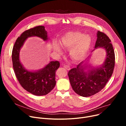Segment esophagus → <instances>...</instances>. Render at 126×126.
I'll use <instances>...</instances> for the list:
<instances>
[{"label":"esophagus","mask_w":126,"mask_h":126,"mask_svg":"<svg viewBox=\"0 0 126 126\" xmlns=\"http://www.w3.org/2000/svg\"><path fill=\"white\" fill-rule=\"evenodd\" d=\"M63 67H64L65 69H66L68 70L70 69V67L69 66H68V65H67L64 64V65H63Z\"/></svg>","instance_id":"esophagus-1"}]
</instances>
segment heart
I'll use <instances>...</instances> for the list:
<instances>
[{
    "instance_id": "obj_1",
    "label": "heart",
    "mask_w": 126,
    "mask_h": 126,
    "mask_svg": "<svg viewBox=\"0 0 126 126\" xmlns=\"http://www.w3.org/2000/svg\"><path fill=\"white\" fill-rule=\"evenodd\" d=\"M91 38L88 35L79 32H67L61 37L59 41L60 45L65 49L69 50V56L76 62L81 61L85 58L90 48ZM60 45L55 43L54 50L62 54V51Z\"/></svg>"
}]
</instances>
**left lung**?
I'll return each instance as SVG.
<instances>
[{
	"mask_svg": "<svg viewBox=\"0 0 126 126\" xmlns=\"http://www.w3.org/2000/svg\"><path fill=\"white\" fill-rule=\"evenodd\" d=\"M110 42V39L105 33L98 31L94 48L95 49L103 48L106 51L104 64L100 67L92 68L82 62L77 67L68 71L71 87L79 95L84 97L93 95L103 89L108 82L113 74L115 65L114 51ZM87 68L90 69L85 72Z\"/></svg>",
	"mask_w": 126,
	"mask_h": 126,
	"instance_id": "8db88e82",
	"label": "left lung"
}]
</instances>
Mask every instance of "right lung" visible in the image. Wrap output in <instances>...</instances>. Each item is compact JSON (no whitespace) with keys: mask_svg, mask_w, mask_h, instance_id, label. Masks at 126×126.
Returning a JSON list of instances; mask_svg holds the SVG:
<instances>
[{"mask_svg":"<svg viewBox=\"0 0 126 126\" xmlns=\"http://www.w3.org/2000/svg\"><path fill=\"white\" fill-rule=\"evenodd\" d=\"M32 36L40 37L44 41L48 39L43 26H37L22 32L13 46V67L19 83L25 90L35 95H44L55 86L56 72L60 66V63L58 61H51L42 69L35 72L26 70L20 62L19 51L25 40Z\"/></svg>","mask_w":126,"mask_h":126,"instance_id":"right-lung-1","label":"right lung"}]
</instances>
